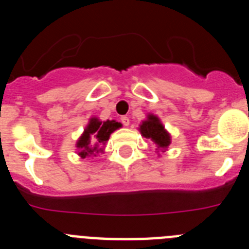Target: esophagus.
<instances>
[{
    "instance_id": "esophagus-1",
    "label": "esophagus",
    "mask_w": 249,
    "mask_h": 249,
    "mask_svg": "<svg viewBox=\"0 0 249 249\" xmlns=\"http://www.w3.org/2000/svg\"><path fill=\"white\" fill-rule=\"evenodd\" d=\"M121 122L123 123V126L124 127L129 126V118L127 117V116H123V117H121Z\"/></svg>"
}]
</instances>
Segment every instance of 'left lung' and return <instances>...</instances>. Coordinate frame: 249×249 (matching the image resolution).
<instances>
[{
  "instance_id": "obj_1",
  "label": "left lung",
  "mask_w": 249,
  "mask_h": 249,
  "mask_svg": "<svg viewBox=\"0 0 249 249\" xmlns=\"http://www.w3.org/2000/svg\"><path fill=\"white\" fill-rule=\"evenodd\" d=\"M138 131L141 132L142 137L151 140L155 143L158 156L160 152H166L171 144V133L164 128L163 123L160 122V117L156 114H147L146 120L141 122Z\"/></svg>"
}]
</instances>
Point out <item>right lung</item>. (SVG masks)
Instances as JSON below:
<instances>
[{
    "label": "right lung",
    "instance_id": "1",
    "mask_svg": "<svg viewBox=\"0 0 249 249\" xmlns=\"http://www.w3.org/2000/svg\"><path fill=\"white\" fill-rule=\"evenodd\" d=\"M122 127V123L114 120L101 121L98 117L89 118L82 135L77 140V155L81 158L96 157L98 153L105 152V146L109 136Z\"/></svg>",
    "mask_w": 249,
    "mask_h": 249
}]
</instances>
